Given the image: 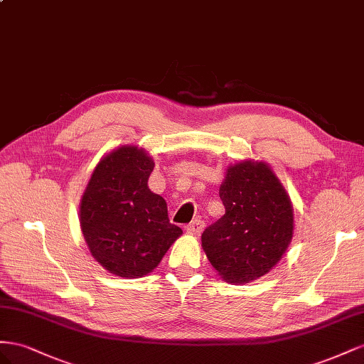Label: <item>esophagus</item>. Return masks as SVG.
<instances>
[{
    "mask_svg": "<svg viewBox=\"0 0 364 364\" xmlns=\"http://www.w3.org/2000/svg\"><path fill=\"white\" fill-rule=\"evenodd\" d=\"M204 228V223L201 220H195L191 224L186 225V232L191 235H200Z\"/></svg>",
    "mask_w": 364,
    "mask_h": 364,
    "instance_id": "obj_1",
    "label": "esophagus"
}]
</instances>
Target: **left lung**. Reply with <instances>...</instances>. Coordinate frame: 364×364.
Returning a JSON list of instances; mask_svg holds the SVG:
<instances>
[{"label":"left lung","instance_id":"obj_1","mask_svg":"<svg viewBox=\"0 0 364 364\" xmlns=\"http://www.w3.org/2000/svg\"><path fill=\"white\" fill-rule=\"evenodd\" d=\"M220 198L225 213L203 232V250L225 282H253L276 267L293 240L291 198L272 166L255 160L228 166Z\"/></svg>","mask_w":364,"mask_h":364}]
</instances>
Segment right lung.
Here are the masks:
<instances>
[{
    "mask_svg": "<svg viewBox=\"0 0 364 364\" xmlns=\"http://www.w3.org/2000/svg\"><path fill=\"white\" fill-rule=\"evenodd\" d=\"M154 164L143 148L122 144L96 164L80 200V230L91 256L123 279L149 274L183 235L169 223L168 204L149 189Z\"/></svg>",
    "mask_w": 364,
    "mask_h": 364,
    "instance_id": "add662e5",
    "label": "right lung"
}]
</instances>
